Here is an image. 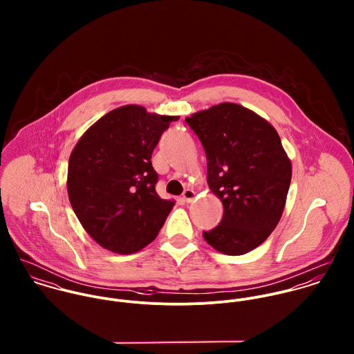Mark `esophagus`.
<instances>
[{
	"label": "esophagus",
	"mask_w": 354,
	"mask_h": 354,
	"mask_svg": "<svg viewBox=\"0 0 354 354\" xmlns=\"http://www.w3.org/2000/svg\"><path fill=\"white\" fill-rule=\"evenodd\" d=\"M196 198V192L192 191V189H185L184 191V195H183V199L187 203H192Z\"/></svg>",
	"instance_id": "34e87169"
}]
</instances>
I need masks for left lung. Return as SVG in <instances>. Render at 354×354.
Instances as JSON below:
<instances>
[{
  "instance_id": "obj_1",
  "label": "left lung",
  "mask_w": 354,
  "mask_h": 354,
  "mask_svg": "<svg viewBox=\"0 0 354 354\" xmlns=\"http://www.w3.org/2000/svg\"><path fill=\"white\" fill-rule=\"evenodd\" d=\"M202 142L207 184L223 204L221 223L203 232L218 252L239 256L263 244L281 221L292 160L277 129L252 110L223 102L185 118Z\"/></svg>"
}]
</instances>
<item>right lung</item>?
I'll return each mask as SVG.
<instances>
[{"instance_id": "obj_1", "label": "right lung", "mask_w": 354, "mask_h": 354, "mask_svg": "<svg viewBox=\"0 0 354 354\" xmlns=\"http://www.w3.org/2000/svg\"><path fill=\"white\" fill-rule=\"evenodd\" d=\"M178 115L125 104L106 113L77 140L69 156L66 189L84 230L102 248L139 252L155 240L174 201L155 192L151 155Z\"/></svg>"}]
</instances>
